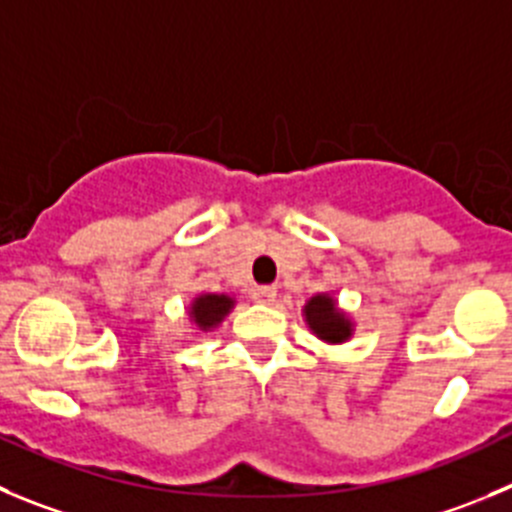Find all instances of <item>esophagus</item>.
<instances>
[{
  "instance_id": "1",
  "label": "esophagus",
  "mask_w": 512,
  "mask_h": 512,
  "mask_svg": "<svg viewBox=\"0 0 512 512\" xmlns=\"http://www.w3.org/2000/svg\"><path fill=\"white\" fill-rule=\"evenodd\" d=\"M252 298L262 305H270L278 298V288H275V285H257V288L252 290Z\"/></svg>"
}]
</instances>
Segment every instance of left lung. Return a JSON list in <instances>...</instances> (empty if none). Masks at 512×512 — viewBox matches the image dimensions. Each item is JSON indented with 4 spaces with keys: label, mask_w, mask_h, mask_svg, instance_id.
<instances>
[{
    "label": "left lung",
    "mask_w": 512,
    "mask_h": 512,
    "mask_svg": "<svg viewBox=\"0 0 512 512\" xmlns=\"http://www.w3.org/2000/svg\"><path fill=\"white\" fill-rule=\"evenodd\" d=\"M305 321L313 328L315 336H321L323 341L341 343L351 336V326L336 310V303H333L328 295H315L308 305H305Z\"/></svg>",
    "instance_id": "obj_1"
}]
</instances>
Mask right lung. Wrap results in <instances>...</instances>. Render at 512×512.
<instances>
[{"instance_id":"add662e5","label":"right lung","mask_w":512,"mask_h":512,"mask_svg":"<svg viewBox=\"0 0 512 512\" xmlns=\"http://www.w3.org/2000/svg\"><path fill=\"white\" fill-rule=\"evenodd\" d=\"M229 308H232V298L227 295H202L191 305V315L199 328H212L229 313Z\"/></svg>"}]
</instances>
